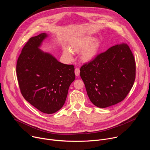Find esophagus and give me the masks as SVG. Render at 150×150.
Listing matches in <instances>:
<instances>
[{
	"instance_id": "1",
	"label": "esophagus",
	"mask_w": 150,
	"mask_h": 150,
	"mask_svg": "<svg viewBox=\"0 0 150 150\" xmlns=\"http://www.w3.org/2000/svg\"><path fill=\"white\" fill-rule=\"evenodd\" d=\"M79 72H80V71H79V68H75V75H76V76H79Z\"/></svg>"
}]
</instances>
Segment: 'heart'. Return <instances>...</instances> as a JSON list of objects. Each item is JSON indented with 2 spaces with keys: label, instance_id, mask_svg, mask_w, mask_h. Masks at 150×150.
Segmentation results:
<instances>
[{
  "label": "heart",
  "instance_id": "b5f03b06",
  "mask_svg": "<svg viewBox=\"0 0 150 150\" xmlns=\"http://www.w3.org/2000/svg\"><path fill=\"white\" fill-rule=\"evenodd\" d=\"M93 40V38L91 37L84 38L72 45L71 49L74 52H77L85 48L81 53V59L85 62L90 60L94 57L98 48L97 42L94 41L92 43ZM63 53L68 59L72 58V52L69 49H64Z\"/></svg>",
  "mask_w": 150,
  "mask_h": 150
}]
</instances>
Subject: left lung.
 I'll list each match as a JSON object with an SVG mask.
<instances>
[{"label":"left lung","instance_id":"left-lung-1","mask_svg":"<svg viewBox=\"0 0 150 150\" xmlns=\"http://www.w3.org/2000/svg\"><path fill=\"white\" fill-rule=\"evenodd\" d=\"M134 56L126 43L98 54L80 69V76L90 101L105 108L123 100L131 91L136 75Z\"/></svg>","mask_w":150,"mask_h":150}]
</instances>
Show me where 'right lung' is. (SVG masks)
Masks as SVG:
<instances>
[{
  "label": "right lung",
  "mask_w": 150,
  "mask_h": 150,
  "mask_svg": "<svg viewBox=\"0 0 150 150\" xmlns=\"http://www.w3.org/2000/svg\"><path fill=\"white\" fill-rule=\"evenodd\" d=\"M47 37L44 33L28 40L17 60L16 75L24 98L40 112L52 114L65 104L75 75L74 65L38 48Z\"/></svg>",
  "instance_id": "obj_1"
}]
</instances>
